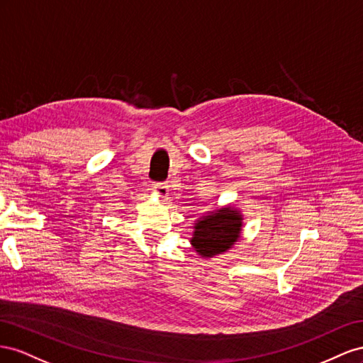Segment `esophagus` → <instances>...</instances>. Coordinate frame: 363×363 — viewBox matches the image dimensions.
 Segmentation results:
<instances>
[{
	"label": "esophagus",
	"mask_w": 363,
	"mask_h": 363,
	"mask_svg": "<svg viewBox=\"0 0 363 363\" xmlns=\"http://www.w3.org/2000/svg\"><path fill=\"white\" fill-rule=\"evenodd\" d=\"M152 190L155 191V194H158V198L161 199H165L169 196V185L165 182H155Z\"/></svg>",
	"instance_id": "34e87169"
}]
</instances>
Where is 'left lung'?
Instances as JSON below:
<instances>
[{
	"instance_id": "1",
	"label": "left lung",
	"mask_w": 363,
	"mask_h": 363,
	"mask_svg": "<svg viewBox=\"0 0 363 363\" xmlns=\"http://www.w3.org/2000/svg\"><path fill=\"white\" fill-rule=\"evenodd\" d=\"M243 226L240 211L233 206H225L206 214L194 223L191 245L201 257L211 258L226 252L239 240Z\"/></svg>"
}]
</instances>
